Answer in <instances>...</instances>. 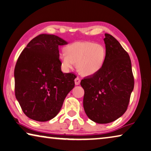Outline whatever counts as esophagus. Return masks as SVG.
<instances>
[{"label":"esophagus","instance_id":"obj_1","mask_svg":"<svg viewBox=\"0 0 151 151\" xmlns=\"http://www.w3.org/2000/svg\"><path fill=\"white\" fill-rule=\"evenodd\" d=\"M75 85H78L80 84L81 83V79L79 78V77H76L75 79Z\"/></svg>","mask_w":151,"mask_h":151}]
</instances>
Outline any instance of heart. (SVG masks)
<instances>
[{
    "label": "heart",
    "instance_id": "b5f03b06",
    "mask_svg": "<svg viewBox=\"0 0 151 151\" xmlns=\"http://www.w3.org/2000/svg\"><path fill=\"white\" fill-rule=\"evenodd\" d=\"M106 58V49L99 43L79 41L72 43L64 47V52L59 54V60L64 68L76 69L81 75L90 76L102 68Z\"/></svg>",
    "mask_w": 151,
    "mask_h": 151
}]
</instances>
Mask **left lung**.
<instances>
[{"label": "left lung", "mask_w": 151, "mask_h": 151, "mask_svg": "<svg viewBox=\"0 0 151 151\" xmlns=\"http://www.w3.org/2000/svg\"><path fill=\"white\" fill-rule=\"evenodd\" d=\"M104 40L106 58L102 68L81 81L85 113L98 124L112 122L125 113L134 86L128 52L111 35L105 33Z\"/></svg>", "instance_id": "8db88e82"}]
</instances>
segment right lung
Masks as SVG:
<instances>
[{
    "label": "right lung",
    "instance_id": "add662e5",
    "mask_svg": "<svg viewBox=\"0 0 151 151\" xmlns=\"http://www.w3.org/2000/svg\"><path fill=\"white\" fill-rule=\"evenodd\" d=\"M67 44L54 35L41 34L27 45L14 71L15 97L23 113L38 122L54 118L75 87V74L63 73L59 45Z\"/></svg>",
    "mask_w": 151,
    "mask_h": 151
}]
</instances>
